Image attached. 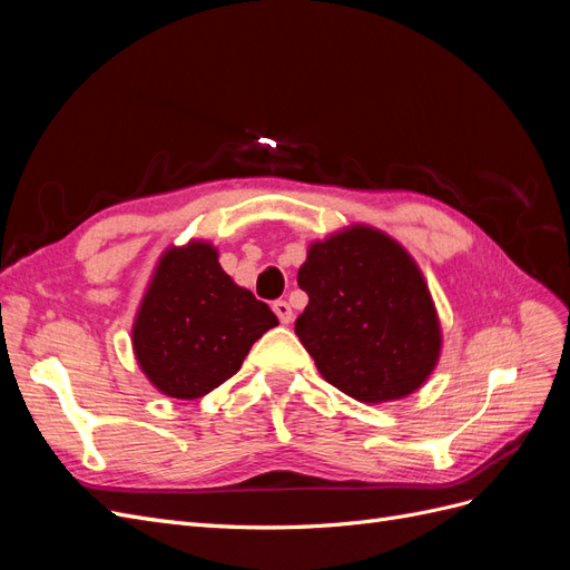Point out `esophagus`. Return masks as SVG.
Segmentation results:
<instances>
[{"label":"esophagus","mask_w":570,"mask_h":570,"mask_svg":"<svg viewBox=\"0 0 570 570\" xmlns=\"http://www.w3.org/2000/svg\"><path fill=\"white\" fill-rule=\"evenodd\" d=\"M273 312H275V316L281 318V323H283V325H289V323H292V318H295V314H292V306H289L287 302H283V299L273 304Z\"/></svg>","instance_id":"34e87169"}]
</instances>
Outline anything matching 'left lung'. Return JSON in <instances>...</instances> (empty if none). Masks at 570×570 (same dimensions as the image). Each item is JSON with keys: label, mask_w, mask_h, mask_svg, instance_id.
Here are the masks:
<instances>
[{"label": "left lung", "mask_w": 570, "mask_h": 570, "mask_svg": "<svg viewBox=\"0 0 570 570\" xmlns=\"http://www.w3.org/2000/svg\"><path fill=\"white\" fill-rule=\"evenodd\" d=\"M308 295L295 333L318 373L364 404L404 400L442 354V325L423 271L402 243L352 223L306 249Z\"/></svg>", "instance_id": "1"}]
</instances>
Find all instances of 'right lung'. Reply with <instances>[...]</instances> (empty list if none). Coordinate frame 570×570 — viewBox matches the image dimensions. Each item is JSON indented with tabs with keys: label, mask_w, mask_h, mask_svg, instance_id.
Listing matches in <instances>:
<instances>
[{
	"label": "right lung",
	"mask_w": 570,
	"mask_h": 570,
	"mask_svg": "<svg viewBox=\"0 0 570 570\" xmlns=\"http://www.w3.org/2000/svg\"><path fill=\"white\" fill-rule=\"evenodd\" d=\"M278 318L218 264L209 239L168 245L132 318V352L147 381L170 400H199L243 366Z\"/></svg>",
	"instance_id": "obj_1"
}]
</instances>
